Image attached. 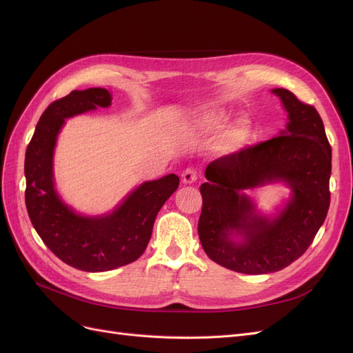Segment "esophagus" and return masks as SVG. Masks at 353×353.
<instances>
[{"instance_id": "esophagus-1", "label": "esophagus", "mask_w": 353, "mask_h": 353, "mask_svg": "<svg viewBox=\"0 0 353 353\" xmlns=\"http://www.w3.org/2000/svg\"><path fill=\"white\" fill-rule=\"evenodd\" d=\"M181 176H183V183L184 184H193V183H196L197 178H199L196 169H193V168H187Z\"/></svg>"}]
</instances>
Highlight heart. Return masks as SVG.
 I'll return each instance as SVG.
<instances>
[{
  "instance_id": "b5f03b06",
  "label": "heart",
  "mask_w": 353,
  "mask_h": 353,
  "mask_svg": "<svg viewBox=\"0 0 353 353\" xmlns=\"http://www.w3.org/2000/svg\"><path fill=\"white\" fill-rule=\"evenodd\" d=\"M227 113L219 109H208L201 112L197 117V126L200 130L210 132L215 131L225 122ZM250 135V123L248 119H240L231 125L227 131H223L218 141V148L222 152H236L248 141Z\"/></svg>"
}]
</instances>
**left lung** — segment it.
I'll return each instance as SVG.
<instances>
[{
  "mask_svg": "<svg viewBox=\"0 0 353 353\" xmlns=\"http://www.w3.org/2000/svg\"><path fill=\"white\" fill-rule=\"evenodd\" d=\"M288 113L271 140L213 160L200 185L199 239L209 258L241 274L276 272L307 250L330 208L331 145L321 116L284 88L272 90ZM285 182L294 194L275 219L255 212L243 190ZM239 235L240 242L232 237Z\"/></svg>",
  "mask_w": 353,
  "mask_h": 353,
  "instance_id": "8db88e82",
  "label": "left lung"
}]
</instances>
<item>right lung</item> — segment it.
<instances>
[{
	"label": "right lung",
	"instance_id": "1",
	"mask_svg": "<svg viewBox=\"0 0 353 353\" xmlns=\"http://www.w3.org/2000/svg\"><path fill=\"white\" fill-rule=\"evenodd\" d=\"M110 104L112 95L104 88L74 90L52 101L39 117L25 156V201L32 225L59 259L87 272L110 271L140 258L160 208L179 185L175 174L147 181L109 215L94 218L60 200L52 178L59 131L68 117Z\"/></svg>",
	"mask_w": 353,
	"mask_h": 353
}]
</instances>
